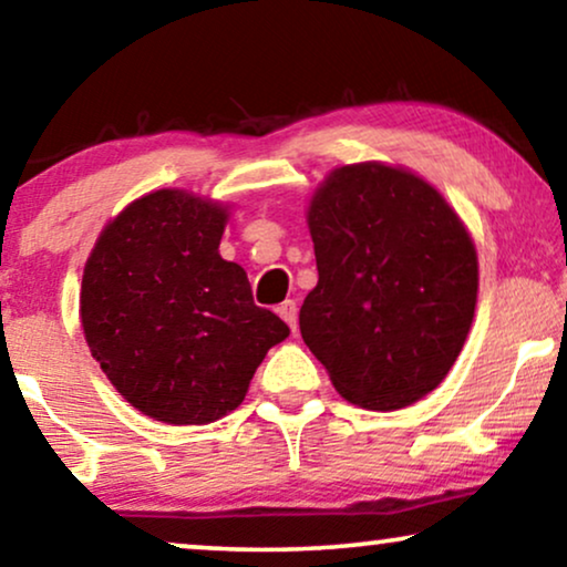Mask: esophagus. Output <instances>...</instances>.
<instances>
[{
  "label": "esophagus",
  "instance_id": "34e87169",
  "mask_svg": "<svg viewBox=\"0 0 567 567\" xmlns=\"http://www.w3.org/2000/svg\"><path fill=\"white\" fill-rule=\"evenodd\" d=\"M278 317H281L286 324H289L291 332L299 330V312H297V301H293V299H286L284 305L278 307Z\"/></svg>",
  "mask_w": 567,
  "mask_h": 567
}]
</instances>
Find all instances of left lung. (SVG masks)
<instances>
[{"instance_id": "left-lung-1", "label": "left lung", "mask_w": 567, "mask_h": 567, "mask_svg": "<svg viewBox=\"0 0 567 567\" xmlns=\"http://www.w3.org/2000/svg\"><path fill=\"white\" fill-rule=\"evenodd\" d=\"M320 281L299 309L309 351L353 405L398 410L436 390L477 301L475 245L405 169L338 167L309 206Z\"/></svg>"}]
</instances>
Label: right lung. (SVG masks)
Wrapping results in <instances>:
<instances>
[{
  "instance_id": "add662e5",
  "label": "right lung",
  "mask_w": 567,
  "mask_h": 567,
  "mask_svg": "<svg viewBox=\"0 0 567 567\" xmlns=\"http://www.w3.org/2000/svg\"><path fill=\"white\" fill-rule=\"evenodd\" d=\"M227 212L185 190H157L115 216L82 276V328L115 390L144 415L200 425L245 400L289 324L252 301L224 260Z\"/></svg>"
}]
</instances>
